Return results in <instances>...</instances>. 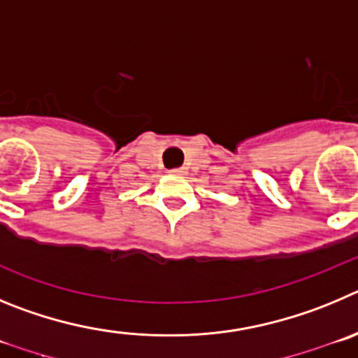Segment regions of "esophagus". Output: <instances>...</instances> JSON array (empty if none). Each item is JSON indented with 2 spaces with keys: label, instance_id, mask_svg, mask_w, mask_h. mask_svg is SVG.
I'll return each mask as SVG.
<instances>
[{
  "label": "esophagus",
  "instance_id": "1",
  "mask_svg": "<svg viewBox=\"0 0 358 358\" xmlns=\"http://www.w3.org/2000/svg\"><path fill=\"white\" fill-rule=\"evenodd\" d=\"M173 175H183V173H185V171H183V169H182V167H178V169H173Z\"/></svg>",
  "mask_w": 358,
  "mask_h": 358
}]
</instances>
